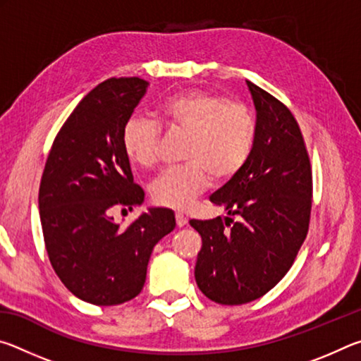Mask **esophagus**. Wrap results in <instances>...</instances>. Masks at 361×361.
<instances>
[{
	"label": "esophagus",
	"instance_id": "1",
	"mask_svg": "<svg viewBox=\"0 0 361 361\" xmlns=\"http://www.w3.org/2000/svg\"><path fill=\"white\" fill-rule=\"evenodd\" d=\"M175 219H176V226H178V228H183V226H186V223H188V218L183 215V213H176Z\"/></svg>",
	"mask_w": 361,
	"mask_h": 361
}]
</instances>
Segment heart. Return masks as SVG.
Masks as SVG:
<instances>
[{"mask_svg":"<svg viewBox=\"0 0 361 361\" xmlns=\"http://www.w3.org/2000/svg\"><path fill=\"white\" fill-rule=\"evenodd\" d=\"M154 118L169 132L186 133L183 162L151 183L157 205L186 210L210 183L228 181L240 172L252 154L256 122L247 105L224 100L200 89L181 90L154 109ZM154 121L133 116L124 124L121 142L124 154L137 167L156 164L161 130Z\"/></svg>","mask_w":361,"mask_h":361,"instance_id":"1","label":"heart"}]
</instances>
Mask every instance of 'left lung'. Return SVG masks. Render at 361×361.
Instances as JSON below:
<instances>
[{
	"label": "left lung",
	"instance_id": "left-lung-1",
	"mask_svg": "<svg viewBox=\"0 0 361 361\" xmlns=\"http://www.w3.org/2000/svg\"><path fill=\"white\" fill-rule=\"evenodd\" d=\"M247 85L256 109L252 154L210 195L228 216L189 221L202 237L195 283L224 305L255 301L283 279L307 235L312 207V172L296 119L276 97Z\"/></svg>",
	"mask_w": 361,
	"mask_h": 361
}]
</instances>
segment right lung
Here are the masks:
<instances>
[{"instance_id": "1", "label": "right lung", "mask_w": 361, "mask_h": 361, "mask_svg": "<svg viewBox=\"0 0 361 361\" xmlns=\"http://www.w3.org/2000/svg\"><path fill=\"white\" fill-rule=\"evenodd\" d=\"M148 84L111 78L90 90L57 133L42 172L38 204L49 259L73 295L95 305L135 298L152 248L176 224L175 213L161 207L127 228L109 215L116 205L145 200L121 135Z\"/></svg>"}]
</instances>
